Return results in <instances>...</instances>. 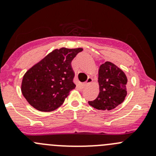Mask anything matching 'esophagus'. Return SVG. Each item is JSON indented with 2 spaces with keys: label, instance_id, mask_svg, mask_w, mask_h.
<instances>
[{
  "label": "esophagus",
  "instance_id": "34e87169",
  "mask_svg": "<svg viewBox=\"0 0 156 156\" xmlns=\"http://www.w3.org/2000/svg\"><path fill=\"white\" fill-rule=\"evenodd\" d=\"M92 81H93L92 78H88L87 80V81H86L85 83H84V84H82V87H83V88L86 87H87V86L88 85V84H91V83H92Z\"/></svg>",
  "mask_w": 156,
  "mask_h": 156
}]
</instances>
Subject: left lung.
Instances as JSON below:
<instances>
[{"mask_svg": "<svg viewBox=\"0 0 156 156\" xmlns=\"http://www.w3.org/2000/svg\"><path fill=\"white\" fill-rule=\"evenodd\" d=\"M100 93L88 103L99 110H112L122 103L127 96V78L125 72L111 62L102 64L99 69Z\"/></svg>", "mask_w": 156, "mask_h": 156, "instance_id": "left-lung-1", "label": "left lung"}]
</instances>
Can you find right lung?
Masks as SVG:
<instances>
[{
    "mask_svg": "<svg viewBox=\"0 0 156 156\" xmlns=\"http://www.w3.org/2000/svg\"><path fill=\"white\" fill-rule=\"evenodd\" d=\"M82 50L56 49L26 72L21 90L31 106L41 112H51L64 103L75 87L71 62Z\"/></svg>",
    "mask_w": 156,
    "mask_h": 156,
    "instance_id": "1",
    "label": "right lung"
}]
</instances>
